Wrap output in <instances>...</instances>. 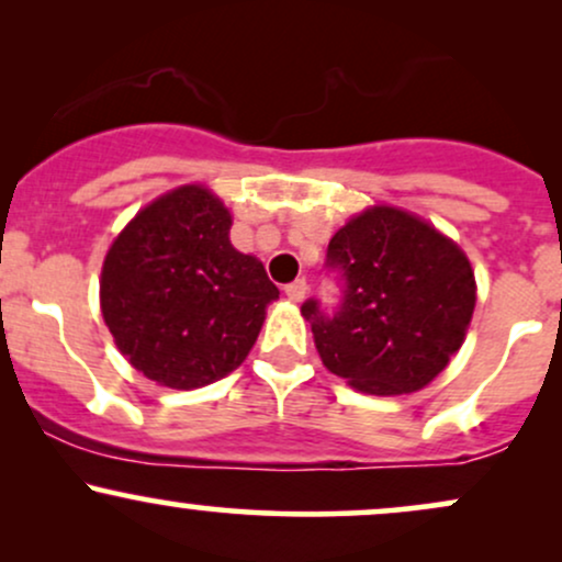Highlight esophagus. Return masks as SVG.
<instances>
[{"mask_svg":"<svg viewBox=\"0 0 562 562\" xmlns=\"http://www.w3.org/2000/svg\"><path fill=\"white\" fill-rule=\"evenodd\" d=\"M306 293H308L306 280H295V282H290V285H285V295L295 303H301L303 299H306Z\"/></svg>","mask_w":562,"mask_h":562,"instance_id":"esophagus-1","label":"esophagus"}]
</instances>
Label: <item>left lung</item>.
<instances>
[{
    "label": "left lung",
    "mask_w": 562,
    "mask_h": 562,
    "mask_svg": "<svg viewBox=\"0 0 562 562\" xmlns=\"http://www.w3.org/2000/svg\"><path fill=\"white\" fill-rule=\"evenodd\" d=\"M344 295L333 314L308 299L314 346L351 389L398 396L434 380L465 340L475 274L457 243L393 205L353 216L327 245Z\"/></svg>",
    "instance_id": "1"
}]
</instances>
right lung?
Masks as SVG:
<instances>
[{"label": "right lung", "instance_id": "obj_1", "mask_svg": "<svg viewBox=\"0 0 562 562\" xmlns=\"http://www.w3.org/2000/svg\"><path fill=\"white\" fill-rule=\"evenodd\" d=\"M214 192L184 184L139 211L102 263L100 306L134 370L190 391L237 370L280 290L229 243Z\"/></svg>", "mask_w": 562, "mask_h": 562}]
</instances>
